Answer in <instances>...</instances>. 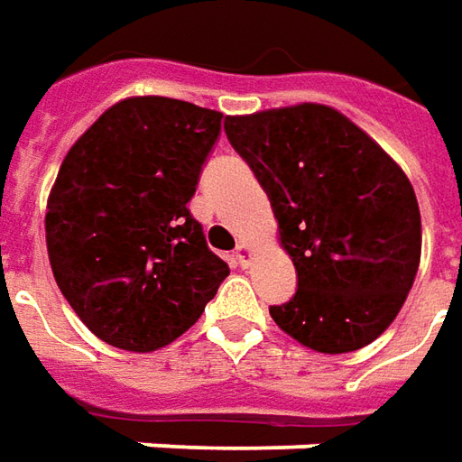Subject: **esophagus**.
Returning a JSON list of instances; mask_svg holds the SVG:
<instances>
[{"label": "esophagus", "instance_id": "34e87169", "mask_svg": "<svg viewBox=\"0 0 462 462\" xmlns=\"http://www.w3.org/2000/svg\"><path fill=\"white\" fill-rule=\"evenodd\" d=\"M234 256H236V262L241 264V267H249V259H252V249H249V244H238L236 252H234Z\"/></svg>", "mask_w": 462, "mask_h": 462}]
</instances>
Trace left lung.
<instances>
[{"label":"left lung","instance_id":"1","mask_svg":"<svg viewBox=\"0 0 462 462\" xmlns=\"http://www.w3.org/2000/svg\"><path fill=\"white\" fill-rule=\"evenodd\" d=\"M297 269V292L269 315L318 354L376 340L410 295L422 221L402 167L348 116L323 104L226 116Z\"/></svg>","mask_w":462,"mask_h":462}]
</instances>
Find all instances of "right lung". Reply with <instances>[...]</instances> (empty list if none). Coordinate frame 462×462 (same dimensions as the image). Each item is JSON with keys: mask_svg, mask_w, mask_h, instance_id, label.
<instances>
[{"mask_svg": "<svg viewBox=\"0 0 462 462\" xmlns=\"http://www.w3.org/2000/svg\"><path fill=\"white\" fill-rule=\"evenodd\" d=\"M221 119L178 98L132 96L65 154L45 213L52 277L114 348L147 354L180 338L228 277L188 210Z\"/></svg>", "mask_w": 462, "mask_h": 462, "instance_id": "1", "label": "right lung"}]
</instances>
